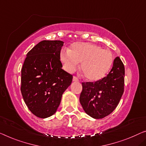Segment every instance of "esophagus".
I'll use <instances>...</instances> for the list:
<instances>
[{
    "label": "esophagus",
    "mask_w": 146,
    "mask_h": 146,
    "mask_svg": "<svg viewBox=\"0 0 146 146\" xmlns=\"http://www.w3.org/2000/svg\"><path fill=\"white\" fill-rule=\"evenodd\" d=\"M73 82H78L79 81V79H78V78L77 77L74 76V77H73Z\"/></svg>",
    "instance_id": "obj_1"
}]
</instances>
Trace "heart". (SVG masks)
I'll return each mask as SVG.
<instances>
[{"mask_svg":"<svg viewBox=\"0 0 146 146\" xmlns=\"http://www.w3.org/2000/svg\"><path fill=\"white\" fill-rule=\"evenodd\" d=\"M60 60L69 73L80 69L86 79L90 81L101 80L108 73L113 63V56L109 50L90 42H75L69 50H62Z\"/></svg>","mask_w":146,"mask_h":146,"instance_id":"obj_1","label":"heart"}]
</instances>
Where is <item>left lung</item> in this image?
<instances>
[{"label":"left lung","instance_id":"obj_1","mask_svg":"<svg viewBox=\"0 0 146 146\" xmlns=\"http://www.w3.org/2000/svg\"><path fill=\"white\" fill-rule=\"evenodd\" d=\"M124 77L125 67L119 57H117L106 77L95 82H82L79 100L86 113L97 119L111 113L124 92Z\"/></svg>","mask_w":146,"mask_h":146}]
</instances>
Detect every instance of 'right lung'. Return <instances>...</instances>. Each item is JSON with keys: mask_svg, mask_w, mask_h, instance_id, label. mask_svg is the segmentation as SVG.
Returning a JSON list of instances; mask_svg holds the SVG:
<instances>
[{"mask_svg": "<svg viewBox=\"0 0 146 146\" xmlns=\"http://www.w3.org/2000/svg\"><path fill=\"white\" fill-rule=\"evenodd\" d=\"M61 40H42L27 54L21 69V92L33 114L45 119L59 107L73 76L62 69Z\"/></svg>", "mask_w": 146, "mask_h": 146, "instance_id": "add662e5", "label": "right lung"}]
</instances>
